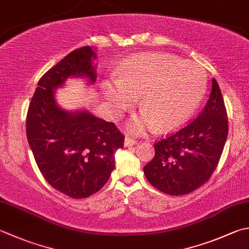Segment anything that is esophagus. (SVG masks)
<instances>
[{
	"label": "esophagus",
	"mask_w": 249,
	"mask_h": 249,
	"mask_svg": "<svg viewBox=\"0 0 249 249\" xmlns=\"http://www.w3.org/2000/svg\"><path fill=\"white\" fill-rule=\"evenodd\" d=\"M135 142H136V140L133 139L131 137H129V136H126V137H125V140H124L125 147H130V145L135 144Z\"/></svg>",
	"instance_id": "obj_1"
}]
</instances>
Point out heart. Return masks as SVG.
Listing matches in <instances>:
<instances>
[{
  "instance_id": "1",
  "label": "heart",
  "mask_w": 249,
  "mask_h": 249,
  "mask_svg": "<svg viewBox=\"0 0 249 249\" xmlns=\"http://www.w3.org/2000/svg\"><path fill=\"white\" fill-rule=\"evenodd\" d=\"M205 71L197 63L168 53H145L121 63L115 82L104 94L116 112L133 106L141 95L144 115L133 128L141 131L157 125L159 130L179 127L193 113L205 94Z\"/></svg>"
}]
</instances>
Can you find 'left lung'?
I'll return each instance as SVG.
<instances>
[{
  "label": "left lung",
  "mask_w": 249,
  "mask_h": 249,
  "mask_svg": "<svg viewBox=\"0 0 249 249\" xmlns=\"http://www.w3.org/2000/svg\"><path fill=\"white\" fill-rule=\"evenodd\" d=\"M227 109L213 79L207 104L189 124L154 143V158L143 167L148 181L169 196H184L208 181L228 136Z\"/></svg>",
  "instance_id": "obj_1"
}]
</instances>
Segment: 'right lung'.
Returning a JSON list of instances; mask_svg holds the SVG:
<instances>
[{"label": "right lung", "instance_id": "right-lung-1", "mask_svg": "<svg viewBox=\"0 0 249 249\" xmlns=\"http://www.w3.org/2000/svg\"><path fill=\"white\" fill-rule=\"evenodd\" d=\"M92 48H77L51 68L38 81L27 113V138L38 169L53 189L72 198L98 192L115 167L114 152L124 147L114 123L86 111L70 113L53 98V89L68 77L96 81Z\"/></svg>", "mask_w": 249, "mask_h": 249}]
</instances>
